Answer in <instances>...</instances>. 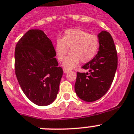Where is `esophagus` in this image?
Listing matches in <instances>:
<instances>
[{"mask_svg":"<svg viewBox=\"0 0 134 134\" xmlns=\"http://www.w3.org/2000/svg\"><path fill=\"white\" fill-rule=\"evenodd\" d=\"M63 71H64V73H67V72H69V70L66 69V68H64Z\"/></svg>","mask_w":134,"mask_h":134,"instance_id":"1","label":"esophagus"}]
</instances>
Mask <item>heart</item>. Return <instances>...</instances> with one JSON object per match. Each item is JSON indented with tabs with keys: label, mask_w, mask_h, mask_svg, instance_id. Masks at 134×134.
<instances>
[{
	"label": "heart",
	"mask_w": 134,
	"mask_h": 134,
	"mask_svg": "<svg viewBox=\"0 0 134 134\" xmlns=\"http://www.w3.org/2000/svg\"><path fill=\"white\" fill-rule=\"evenodd\" d=\"M99 46L97 37L80 29H70L64 32L62 39L55 41V52L60 61L65 60L63 66L66 69H72L79 64L86 63L94 58Z\"/></svg>",
	"instance_id": "obj_1"
}]
</instances>
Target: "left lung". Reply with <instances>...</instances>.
<instances>
[{"label": "left lung", "mask_w": 134, "mask_h": 134, "mask_svg": "<svg viewBox=\"0 0 134 134\" xmlns=\"http://www.w3.org/2000/svg\"><path fill=\"white\" fill-rule=\"evenodd\" d=\"M98 38L97 54L82 67L89 72H77L74 85L78 97L86 102L95 101L107 93L118 68V54L111 34L102 31Z\"/></svg>", "instance_id": "left-lung-1"}]
</instances>
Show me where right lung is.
<instances>
[{
  "label": "right lung",
  "instance_id": "add662e5",
  "mask_svg": "<svg viewBox=\"0 0 134 134\" xmlns=\"http://www.w3.org/2000/svg\"><path fill=\"white\" fill-rule=\"evenodd\" d=\"M51 40L40 29H31L17 42L15 68L21 89L39 106L54 101L58 93L63 70L58 66Z\"/></svg>",
  "mask_w": 134,
  "mask_h": 134
}]
</instances>
